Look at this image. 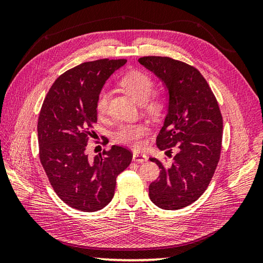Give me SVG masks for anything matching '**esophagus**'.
<instances>
[{"label": "esophagus", "mask_w": 263, "mask_h": 263, "mask_svg": "<svg viewBox=\"0 0 263 263\" xmlns=\"http://www.w3.org/2000/svg\"><path fill=\"white\" fill-rule=\"evenodd\" d=\"M133 161H138V163H144V161L148 160L147 155L141 154V153H133Z\"/></svg>", "instance_id": "esophagus-1"}]
</instances>
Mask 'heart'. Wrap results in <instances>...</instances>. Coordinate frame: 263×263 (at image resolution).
<instances>
[{
  "label": "heart",
  "instance_id": "b5f03b06",
  "mask_svg": "<svg viewBox=\"0 0 263 263\" xmlns=\"http://www.w3.org/2000/svg\"><path fill=\"white\" fill-rule=\"evenodd\" d=\"M120 86L138 103H142L144 108L150 113H157L163 107V98L157 93H152L154 80L146 72L132 70L120 79ZM109 93L107 90H100L96 98V110L98 115L107 113ZM149 127L144 123H130L123 124L114 132L116 142L125 146L138 148L141 146L142 138L147 136Z\"/></svg>",
  "mask_w": 263,
  "mask_h": 263
}]
</instances>
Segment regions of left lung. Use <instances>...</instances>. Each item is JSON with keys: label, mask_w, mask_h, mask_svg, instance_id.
<instances>
[{"label": "left lung", "mask_w": 263, "mask_h": 263, "mask_svg": "<svg viewBox=\"0 0 263 263\" xmlns=\"http://www.w3.org/2000/svg\"><path fill=\"white\" fill-rule=\"evenodd\" d=\"M139 63L157 76L168 90V109L156 140L157 147L166 153L178 149L170 167L150 158L160 174L149 185V197L161 209H182L205 191L219 161V106L208 82L193 66L166 57H144Z\"/></svg>", "instance_id": "1"}]
</instances>
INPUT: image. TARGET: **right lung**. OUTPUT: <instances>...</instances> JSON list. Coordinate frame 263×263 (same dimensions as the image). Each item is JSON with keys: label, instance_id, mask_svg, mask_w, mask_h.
<instances>
[{"label": "right lung", "instance_id": "right-lung-1", "mask_svg": "<svg viewBox=\"0 0 263 263\" xmlns=\"http://www.w3.org/2000/svg\"><path fill=\"white\" fill-rule=\"evenodd\" d=\"M126 60H97L61 74L38 117L39 158L55 193L71 208L103 209L114 197L117 175L130 165L128 149L113 146L90 160L85 153L97 122L96 98L106 80Z\"/></svg>", "mask_w": 263, "mask_h": 263}]
</instances>
